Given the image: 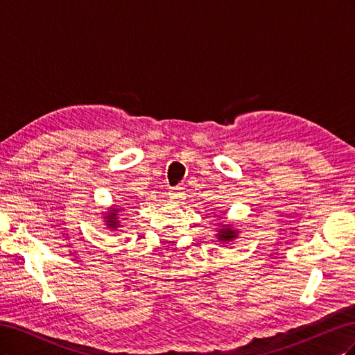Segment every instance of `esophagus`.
<instances>
[{
  "label": "esophagus",
  "instance_id": "34e87169",
  "mask_svg": "<svg viewBox=\"0 0 355 355\" xmlns=\"http://www.w3.org/2000/svg\"><path fill=\"white\" fill-rule=\"evenodd\" d=\"M168 198L171 200H182L184 198V191H182V188H176L173 191L168 192Z\"/></svg>",
  "mask_w": 355,
  "mask_h": 355
}]
</instances>
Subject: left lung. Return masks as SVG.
I'll return each mask as SVG.
<instances>
[{
    "instance_id": "8db88e82",
    "label": "left lung",
    "mask_w": 355,
    "mask_h": 355,
    "mask_svg": "<svg viewBox=\"0 0 355 355\" xmlns=\"http://www.w3.org/2000/svg\"><path fill=\"white\" fill-rule=\"evenodd\" d=\"M220 234L218 235V237H219V240L220 241H230V240H232V239H235V231H232L231 228H227V230H220L219 231Z\"/></svg>"
}]
</instances>
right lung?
Returning a JSON list of instances; mask_svg holds the SVG:
<instances>
[{"instance_id":"add662e5","label":"right lung","mask_w":355,"mask_h":355,"mask_svg":"<svg viewBox=\"0 0 355 355\" xmlns=\"http://www.w3.org/2000/svg\"><path fill=\"white\" fill-rule=\"evenodd\" d=\"M116 211H118V210H114V211H111V213H110V216L106 218V219H110V220H108L110 228H118V227H116V225H118V222H116V214H115Z\"/></svg>"}]
</instances>
